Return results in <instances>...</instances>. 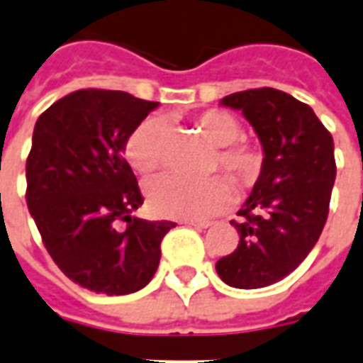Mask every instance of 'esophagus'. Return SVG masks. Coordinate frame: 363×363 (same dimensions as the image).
Returning <instances> with one entry per match:
<instances>
[{"label":"esophagus","mask_w":363,"mask_h":363,"mask_svg":"<svg viewBox=\"0 0 363 363\" xmlns=\"http://www.w3.org/2000/svg\"><path fill=\"white\" fill-rule=\"evenodd\" d=\"M186 225L194 229H208L212 223H208V221H186Z\"/></svg>","instance_id":"34e87169"}]
</instances>
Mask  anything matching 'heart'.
<instances>
[{
  "mask_svg": "<svg viewBox=\"0 0 363 363\" xmlns=\"http://www.w3.org/2000/svg\"><path fill=\"white\" fill-rule=\"evenodd\" d=\"M196 126L213 145L220 147L213 167H221L243 186L251 184L259 177L262 169V155L249 145L235 143L243 134V128L235 116L223 111H206L196 118ZM163 138V120H143L128 135L124 145L128 163L138 173H153L161 165ZM145 194L150 208L157 216L186 221L208 220L216 213L223 212L233 202V186L221 174L200 181L174 173L161 174L147 182Z\"/></svg>",
  "mask_w": 363,
  "mask_h": 363,
  "instance_id": "b5f03b06",
  "label": "heart"
}]
</instances>
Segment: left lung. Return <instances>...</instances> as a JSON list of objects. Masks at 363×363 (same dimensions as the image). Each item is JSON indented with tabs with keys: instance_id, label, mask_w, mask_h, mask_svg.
<instances>
[{
	"instance_id": "8db88e82",
	"label": "left lung",
	"mask_w": 363,
	"mask_h": 363,
	"mask_svg": "<svg viewBox=\"0 0 363 363\" xmlns=\"http://www.w3.org/2000/svg\"><path fill=\"white\" fill-rule=\"evenodd\" d=\"M220 103L243 112L264 157L239 220L231 221L239 245L216 270L233 288H264L294 272L319 241L336 177L335 143L311 106L284 91H239Z\"/></svg>"
}]
</instances>
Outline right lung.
<instances>
[{"label":"right lung","instance_id":"obj_1","mask_svg":"<svg viewBox=\"0 0 363 363\" xmlns=\"http://www.w3.org/2000/svg\"><path fill=\"white\" fill-rule=\"evenodd\" d=\"M124 91L69 93L38 116L27 159V206L46 251L69 280L96 294L145 288L173 221H147L128 135L157 108Z\"/></svg>","mask_w":363,"mask_h":363}]
</instances>
